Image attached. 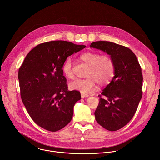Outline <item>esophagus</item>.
<instances>
[{
	"label": "esophagus",
	"mask_w": 160,
	"mask_h": 160,
	"mask_svg": "<svg viewBox=\"0 0 160 160\" xmlns=\"http://www.w3.org/2000/svg\"><path fill=\"white\" fill-rule=\"evenodd\" d=\"M81 98H87V97H88V96H89V95L86 94V93H81Z\"/></svg>",
	"instance_id": "34e87169"
}]
</instances>
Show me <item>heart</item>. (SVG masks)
<instances>
[{
  "label": "heart",
  "mask_w": 160,
  "mask_h": 160,
  "mask_svg": "<svg viewBox=\"0 0 160 160\" xmlns=\"http://www.w3.org/2000/svg\"><path fill=\"white\" fill-rule=\"evenodd\" d=\"M79 58L89 65L86 79H77L69 84V88L73 90H79L83 93H88L96 88V82L105 84L108 83L114 76V62L109 55H101L99 53L87 52L80 55ZM64 76L72 79L73 74L72 68V59L68 58L62 66Z\"/></svg>",
  "instance_id": "b5f03b06"
}]
</instances>
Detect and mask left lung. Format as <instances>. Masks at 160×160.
I'll use <instances>...</instances> for the list:
<instances>
[{"mask_svg":"<svg viewBox=\"0 0 160 160\" xmlns=\"http://www.w3.org/2000/svg\"><path fill=\"white\" fill-rule=\"evenodd\" d=\"M90 48L107 53L114 62V76L101 93L94 114L101 126L116 131L133 118L142 98V68L136 55L125 46L96 41L90 44Z\"/></svg>","mask_w":160,"mask_h":160,"instance_id":"8db88e82","label":"left lung"}]
</instances>
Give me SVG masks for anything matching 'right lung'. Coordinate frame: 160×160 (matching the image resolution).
Segmentation results:
<instances>
[{
	"label": "right lung",
	"instance_id": "right-lung-1",
	"mask_svg": "<svg viewBox=\"0 0 160 160\" xmlns=\"http://www.w3.org/2000/svg\"><path fill=\"white\" fill-rule=\"evenodd\" d=\"M86 47L64 41L40 44L33 48L18 70L21 99L28 114L39 127L56 132L72 119L81 93L68 91L62 66L73 53Z\"/></svg>",
	"mask_w": 160,
	"mask_h": 160
}]
</instances>
